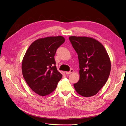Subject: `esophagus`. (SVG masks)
<instances>
[{
  "label": "esophagus",
  "instance_id": "1",
  "mask_svg": "<svg viewBox=\"0 0 126 126\" xmlns=\"http://www.w3.org/2000/svg\"><path fill=\"white\" fill-rule=\"evenodd\" d=\"M73 72H74L73 69H71V70H70V71H69V72H66V74H71V73H73Z\"/></svg>",
  "mask_w": 126,
  "mask_h": 126
}]
</instances>
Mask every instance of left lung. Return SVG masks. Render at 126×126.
<instances>
[{"label":"left lung","instance_id":"left-lung-1","mask_svg":"<svg viewBox=\"0 0 126 126\" xmlns=\"http://www.w3.org/2000/svg\"><path fill=\"white\" fill-rule=\"evenodd\" d=\"M78 54L80 77L74 87L79 94L88 97L94 95L106 84L111 64L104 46L96 39L87 37H69Z\"/></svg>","mask_w":126,"mask_h":126}]
</instances>
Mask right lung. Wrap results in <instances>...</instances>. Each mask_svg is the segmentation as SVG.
Listing matches in <instances>:
<instances>
[{
	"instance_id": "add662e5",
	"label": "right lung",
	"mask_w": 126,
	"mask_h": 126,
	"mask_svg": "<svg viewBox=\"0 0 126 126\" xmlns=\"http://www.w3.org/2000/svg\"><path fill=\"white\" fill-rule=\"evenodd\" d=\"M64 42L62 36L39 38L25 53L22 64L23 77L32 90L39 95L49 94L62 78L57 71L54 57Z\"/></svg>"
}]
</instances>
